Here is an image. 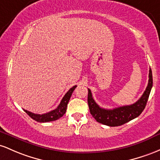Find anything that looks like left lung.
Here are the masks:
<instances>
[{
	"instance_id": "left-lung-1",
	"label": "left lung",
	"mask_w": 160,
	"mask_h": 160,
	"mask_svg": "<svg viewBox=\"0 0 160 160\" xmlns=\"http://www.w3.org/2000/svg\"><path fill=\"white\" fill-rule=\"evenodd\" d=\"M152 87V75L151 69H150L148 85L141 98L132 105L123 106L112 109H107L100 107L93 99L91 90L88 88V103L90 112L98 122L111 127L119 126L135 119L141 115L146 107Z\"/></svg>"
}]
</instances>
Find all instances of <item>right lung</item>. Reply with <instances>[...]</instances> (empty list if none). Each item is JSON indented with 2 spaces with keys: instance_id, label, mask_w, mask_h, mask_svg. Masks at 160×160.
<instances>
[{
  "instance_id": "right-lung-1",
  "label": "right lung",
  "mask_w": 160,
  "mask_h": 160,
  "mask_svg": "<svg viewBox=\"0 0 160 160\" xmlns=\"http://www.w3.org/2000/svg\"><path fill=\"white\" fill-rule=\"evenodd\" d=\"M76 87L77 86L75 85L72 88H71L68 91V92H66V94L64 95V97L62 98V99L61 100L60 103L59 104L58 107H57V108L51 111V112L40 115L33 113V112H29V111L26 110V109H24V111L32 119L35 120L36 122H48L57 120L66 113V108H67V104L69 103L72 94V92L74 91V90Z\"/></svg>"
}]
</instances>
